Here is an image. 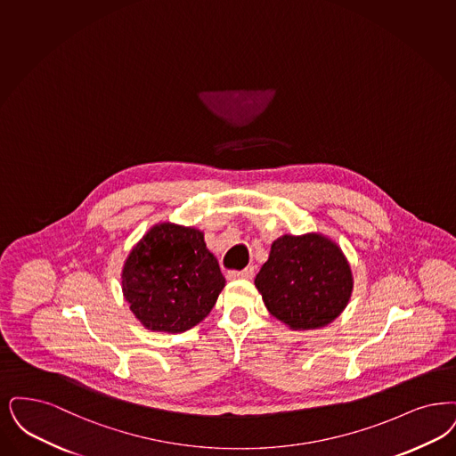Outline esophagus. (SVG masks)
Segmentation results:
<instances>
[{
  "mask_svg": "<svg viewBox=\"0 0 456 456\" xmlns=\"http://www.w3.org/2000/svg\"><path fill=\"white\" fill-rule=\"evenodd\" d=\"M253 274H255V268L249 266V268H244V270H240V272H229L227 276H229L231 280H239V278L249 280V278H253Z\"/></svg>",
  "mask_w": 456,
  "mask_h": 456,
  "instance_id": "obj_1",
  "label": "esophagus"
}]
</instances>
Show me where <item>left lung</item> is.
I'll return each mask as SVG.
<instances>
[{
	"label": "left lung",
	"instance_id": "8db88e82",
	"mask_svg": "<svg viewBox=\"0 0 456 456\" xmlns=\"http://www.w3.org/2000/svg\"><path fill=\"white\" fill-rule=\"evenodd\" d=\"M255 285L272 315L305 330L328 326L345 310L353 274L341 248L328 237L287 234L272 244Z\"/></svg>",
	"mask_w": 456,
	"mask_h": 456
}]
</instances>
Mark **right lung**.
Wrapping results in <instances>:
<instances>
[{
  "instance_id": "obj_1",
  "label": "right lung",
  "mask_w": 456,
  "mask_h": 456,
  "mask_svg": "<svg viewBox=\"0 0 456 456\" xmlns=\"http://www.w3.org/2000/svg\"><path fill=\"white\" fill-rule=\"evenodd\" d=\"M225 287L203 232L171 222L154 225L126 259L122 292L149 330L184 332L214 309Z\"/></svg>"
}]
</instances>
